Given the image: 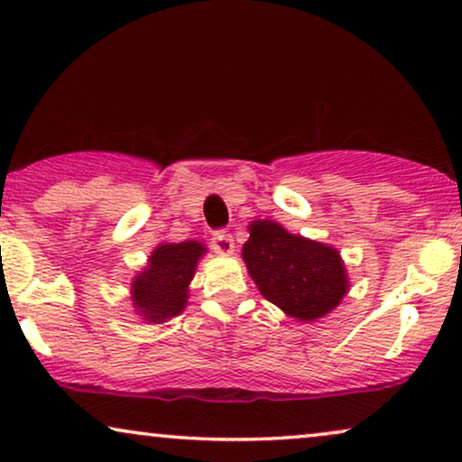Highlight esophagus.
<instances>
[{"label": "esophagus", "instance_id": "esophagus-1", "mask_svg": "<svg viewBox=\"0 0 462 462\" xmlns=\"http://www.w3.org/2000/svg\"><path fill=\"white\" fill-rule=\"evenodd\" d=\"M211 246H213V251L219 253V255H232L234 240H232V236L226 230H217L211 236Z\"/></svg>", "mask_w": 462, "mask_h": 462}]
</instances>
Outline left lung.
<instances>
[{
  "label": "left lung",
  "mask_w": 462,
  "mask_h": 462,
  "mask_svg": "<svg viewBox=\"0 0 462 462\" xmlns=\"http://www.w3.org/2000/svg\"><path fill=\"white\" fill-rule=\"evenodd\" d=\"M243 259L259 293L301 322L333 311L349 289L347 272L333 246L291 234L272 219L249 224Z\"/></svg>",
  "instance_id": "obj_1"
}]
</instances>
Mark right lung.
<instances>
[{
  "mask_svg": "<svg viewBox=\"0 0 462 462\" xmlns=\"http://www.w3.org/2000/svg\"><path fill=\"white\" fill-rule=\"evenodd\" d=\"M205 253L199 240L165 243L152 251L146 268L132 281V301L142 320L161 324L181 314L188 303V284Z\"/></svg>",
  "mask_w": 462,
  "mask_h": 462,
  "instance_id": "right-lung-1",
  "label": "right lung"
}]
</instances>
